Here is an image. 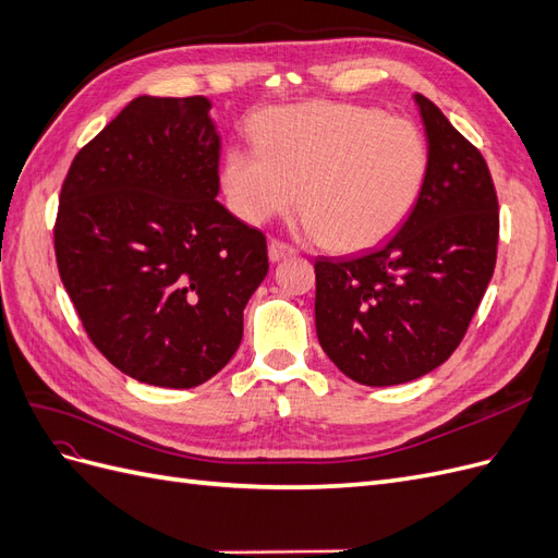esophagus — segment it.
<instances>
[{
    "label": "esophagus",
    "instance_id": "obj_1",
    "mask_svg": "<svg viewBox=\"0 0 558 558\" xmlns=\"http://www.w3.org/2000/svg\"><path fill=\"white\" fill-rule=\"evenodd\" d=\"M293 253H295L293 246L283 244V242H277V240H272V242H269V246H267V256H269V260H272V263H279L283 258H289V256H293Z\"/></svg>",
    "mask_w": 558,
    "mask_h": 558
}]
</instances>
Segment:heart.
<instances>
[{"mask_svg":"<svg viewBox=\"0 0 558 558\" xmlns=\"http://www.w3.org/2000/svg\"><path fill=\"white\" fill-rule=\"evenodd\" d=\"M428 172V142L408 118L310 102L256 118V148L230 150L223 191L248 226L289 211L298 197L307 234L332 251H365L408 221Z\"/></svg>","mask_w":558,"mask_h":558,"instance_id":"heart-1","label":"heart"}]
</instances>
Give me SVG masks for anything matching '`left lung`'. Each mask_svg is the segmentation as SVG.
<instances>
[{"label":"left lung","instance_id":"left-lung-1","mask_svg":"<svg viewBox=\"0 0 558 558\" xmlns=\"http://www.w3.org/2000/svg\"><path fill=\"white\" fill-rule=\"evenodd\" d=\"M430 172L414 211L361 256L316 258V335L349 379L396 386L461 344L498 246V197L480 150L424 95Z\"/></svg>","mask_w":558,"mask_h":558}]
</instances>
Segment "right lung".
Segmentation results:
<instances>
[{
	"instance_id": "add662e5",
	"label": "right lung",
	"mask_w": 558,
	"mask_h": 558,
	"mask_svg": "<svg viewBox=\"0 0 558 558\" xmlns=\"http://www.w3.org/2000/svg\"><path fill=\"white\" fill-rule=\"evenodd\" d=\"M207 97L142 95L62 183L56 258L83 328L128 377L193 388L230 363L265 279V234L216 199Z\"/></svg>"
}]
</instances>
